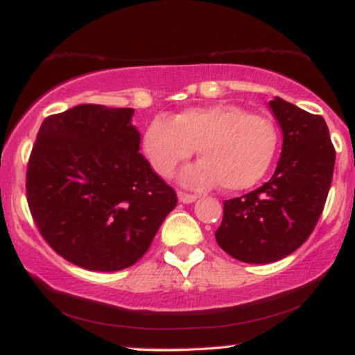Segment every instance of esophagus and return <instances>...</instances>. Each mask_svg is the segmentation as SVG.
Returning <instances> with one entry per match:
<instances>
[{"mask_svg": "<svg viewBox=\"0 0 355 355\" xmlns=\"http://www.w3.org/2000/svg\"><path fill=\"white\" fill-rule=\"evenodd\" d=\"M178 198H179V200H181V202L191 204V202H194L196 199H198V196L189 194V192H184V191H179L178 192Z\"/></svg>", "mask_w": 355, "mask_h": 355, "instance_id": "esophagus-1", "label": "esophagus"}]
</instances>
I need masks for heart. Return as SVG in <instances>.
Segmentation results:
<instances>
[{
  "mask_svg": "<svg viewBox=\"0 0 355 355\" xmlns=\"http://www.w3.org/2000/svg\"><path fill=\"white\" fill-rule=\"evenodd\" d=\"M278 135L268 118L237 105L186 108L173 120L156 116L143 133V151L156 174L173 176L198 150L202 157L182 173L186 184L205 187L220 182L225 191L257 184L277 153Z\"/></svg>",
  "mask_w": 355,
  "mask_h": 355,
  "instance_id": "heart-1",
  "label": "heart"
}]
</instances>
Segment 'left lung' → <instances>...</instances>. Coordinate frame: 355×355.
Masks as SVG:
<instances>
[{"label": "left lung", "instance_id": "1", "mask_svg": "<svg viewBox=\"0 0 355 355\" xmlns=\"http://www.w3.org/2000/svg\"><path fill=\"white\" fill-rule=\"evenodd\" d=\"M270 108L283 131V148L268 182L224 202L218 247L245 263H271L308 240L324 211L336 150L324 118L275 97Z\"/></svg>", "mask_w": 355, "mask_h": 355}]
</instances>
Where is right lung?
I'll return each instance as SVG.
<instances>
[{
  "instance_id": "obj_1",
  "label": "right lung",
  "mask_w": 355,
  "mask_h": 355,
  "mask_svg": "<svg viewBox=\"0 0 355 355\" xmlns=\"http://www.w3.org/2000/svg\"><path fill=\"white\" fill-rule=\"evenodd\" d=\"M131 116V108L77 105L47 116L31 151L34 224L57 255L85 270L137 263L178 204L139 153Z\"/></svg>"
}]
</instances>
